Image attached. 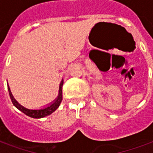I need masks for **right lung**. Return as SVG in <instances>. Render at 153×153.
Listing matches in <instances>:
<instances>
[{
    "mask_svg": "<svg viewBox=\"0 0 153 153\" xmlns=\"http://www.w3.org/2000/svg\"><path fill=\"white\" fill-rule=\"evenodd\" d=\"M62 84H63V81L61 82L59 86V96L58 98H56V100L55 101L54 103L49 105L45 109H28L25 108L24 106H22L21 105H20L15 100V98H13V94L11 93L10 89L8 86V93H9V96H10L11 101L13 102V104L14 105V106H16L19 110H20L21 112H23L24 114L27 115L28 117H33V118H41V117H44L48 116L50 114H51L53 112L56 110L58 109V107L59 106L60 103L62 102Z\"/></svg>",
    "mask_w": 153,
    "mask_h": 153,
    "instance_id": "add662e5",
    "label": "right lung"
}]
</instances>
